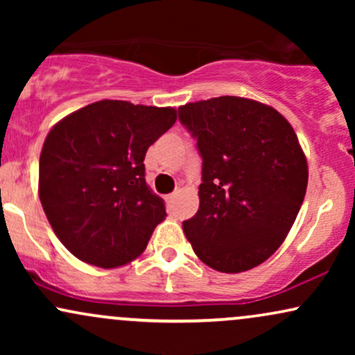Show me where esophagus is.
Returning a JSON list of instances; mask_svg holds the SVG:
<instances>
[{
    "label": "esophagus",
    "instance_id": "1",
    "mask_svg": "<svg viewBox=\"0 0 355 355\" xmlns=\"http://www.w3.org/2000/svg\"><path fill=\"white\" fill-rule=\"evenodd\" d=\"M175 198H177V193H170V195H166L165 200H166V203H168V207H173Z\"/></svg>",
    "mask_w": 355,
    "mask_h": 355
}]
</instances>
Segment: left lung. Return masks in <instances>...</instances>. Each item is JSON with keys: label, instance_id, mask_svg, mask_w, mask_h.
<instances>
[{"label": "left lung", "instance_id": "obj_1", "mask_svg": "<svg viewBox=\"0 0 355 355\" xmlns=\"http://www.w3.org/2000/svg\"><path fill=\"white\" fill-rule=\"evenodd\" d=\"M202 157L200 207L183 232L203 263L250 270L282 245L307 190L299 140L277 110L240 96L178 108Z\"/></svg>", "mask_w": 355, "mask_h": 355}]
</instances>
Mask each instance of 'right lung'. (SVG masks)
<instances>
[{"instance_id": "obj_1", "label": "right lung", "mask_w": 355, "mask_h": 355, "mask_svg": "<svg viewBox=\"0 0 355 355\" xmlns=\"http://www.w3.org/2000/svg\"><path fill=\"white\" fill-rule=\"evenodd\" d=\"M175 108L101 100L56 123L40 155V200L56 237L92 266L132 262L165 218L145 182V153Z\"/></svg>"}]
</instances>
